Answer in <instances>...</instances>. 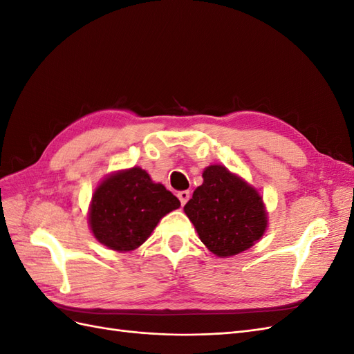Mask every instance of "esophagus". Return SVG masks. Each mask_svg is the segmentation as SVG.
Returning a JSON list of instances; mask_svg holds the SVG:
<instances>
[{"instance_id":"34e87169","label":"esophagus","mask_w":354,"mask_h":354,"mask_svg":"<svg viewBox=\"0 0 354 354\" xmlns=\"http://www.w3.org/2000/svg\"><path fill=\"white\" fill-rule=\"evenodd\" d=\"M177 196H178V199H180L181 205H186V202H187L189 198H190V192H189V190H180L178 194H177Z\"/></svg>"}]
</instances>
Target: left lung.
I'll list each match as a JSON object with an SVG mask.
<instances>
[{
    "label": "left lung",
    "mask_w": 354,
    "mask_h": 354,
    "mask_svg": "<svg viewBox=\"0 0 354 354\" xmlns=\"http://www.w3.org/2000/svg\"><path fill=\"white\" fill-rule=\"evenodd\" d=\"M202 177L203 183L185 205L199 239L218 257L248 250L267 227L261 196L221 165L208 167Z\"/></svg>",
    "instance_id": "obj_1"
}]
</instances>
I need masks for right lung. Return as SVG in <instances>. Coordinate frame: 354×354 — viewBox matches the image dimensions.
I'll return each mask as SVG.
<instances>
[{
    "mask_svg": "<svg viewBox=\"0 0 354 354\" xmlns=\"http://www.w3.org/2000/svg\"><path fill=\"white\" fill-rule=\"evenodd\" d=\"M178 207L180 201L169 190L134 167L108 177L95 189L90 227L95 239L111 250L131 251L151 236L165 214Z\"/></svg>",
    "mask_w": 354,
    "mask_h": 354,
    "instance_id": "right-lung-1",
    "label": "right lung"
}]
</instances>
